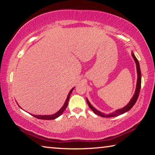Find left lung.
<instances>
[{
    "mask_svg": "<svg viewBox=\"0 0 155 155\" xmlns=\"http://www.w3.org/2000/svg\"><path fill=\"white\" fill-rule=\"evenodd\" d=\"M132 57L134 59L135 64H136V67H137V85H136V90L135 91L134 95H133V98H131L129 103H128L127 105H126L124 107H123L122 109H117L116 111H114L112 114H104L103 113H102L101 111H99L97 110L96 108L91 105L90 104V102L87 98V103L88 104V106L90 107V108L92 110V111L94 112V114H96L97 115H100V116L103 117H115V116H117V115H120L121 114H124L125 112H127L128 111L132 108V107L134 106V104H135L136 101L139 97V94H140V88H141V70H140V64H139V61L136 58V57L135 56V54L133 52H132Z\"/></svg>",
    "mask_w": 155,
    "mask_h": 155,
    "instance_id": "obj_1",
    "label": "left lung"
}]
</instances>
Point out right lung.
Listing matches in <instances>:
<instances>
[{"label": "right lung", "mask_w": 155, "mask_h": 155, "mask_svg": "<svg viewBox=\"0 0 155 155\" xmlns=\"http://www.w3.org/2000/svg\"><path fill=\"white\" fill-rule=\"evenodd\" d=\"M73 90H74V88H72L71 90L70 91L69 94H68V97L66 100H65V102L64 105H63V107H61V109H60L58 111H57V113H55L54 114H52V115H32L33 116H34L35 117H36V118L38 119H40V120H54L57 118V117H58L59 116H60L62 114L63 112H64L65 109L67 108V106H68V101H69V98H70V95H71V93L72 92Z\"/></svg>", "instance_id": "1"}]
</instances>
